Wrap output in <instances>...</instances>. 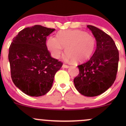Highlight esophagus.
<instances>
[{
	"mask_svg": "<svg viewBox=\"0 0 126 126\" xmlns=\"http://www.w3.org/2000/svg\"><path fill=\"white\" fill-rule=\"evenodd\" d=\"M62 67H63V68H66V69H67V68L69 67V65L63 64V66H62Z\"/></svg>",
	"mask_w": 126,
	"mask_h": 126,
	"instance_id": "esophagus-1",
	"label": "esophagus"
}]
</instances>
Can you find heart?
Here are the masks:
<instances>
[{
	"label": "heart",
	"instance_id": "b5f03b06",
	"mask_svg": "<svg viewBox=\"0 0 126 126\" xmlns=\"http://www.w3.org/2000/svg\"><path fill=\"white\" fill-rule=\"evenodd\" d=\"M96 40L92 35L79 30L60 31L57 37L51 36L47 41V47L51 56L59 58L65 47L66 59L77 62L85 61L93 54Z\"/></svg>",
	"mask_w": 126,
	"mask_h": 126
}]
</instances>
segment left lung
<instances>
[{
	"label": "left lung",
	"mask_w": 126,
	"mask_h": 126,
	"mask_svg": "<svg viewBox=\"0 0 126 126\" xmlns=\"http://www.w3.org/2000/svg\"><path fill=\"white\" fill-rule=\"evenodd\" d=\"M87 27L95 37L96 48L88 62L78 66L79 73L73 82L79 93L92 97L104 93L114 83L119 53L110 36L94 26Z\"/></svg>",
	"instance_id": "1"
}]
</instances>
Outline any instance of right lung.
Listing matches in <instances>:
<instances>
[{"label":"right lung","instance_id":"right-lung-1","mask_svg":"<svg viewBox=\"0 0 126 126\" xmlns=\"http://www.w3.org/2000/svg\"><path fill=\"white\" fill-rule=\"evenodd\" d=\"M55 29L36 25L24 28L13 38L8 59L14 83L25 94L43 96L50 90L63 63L50 56L47 37Z\"/></svg>","mask_w":126,"mask_h":126}]
</instances>
